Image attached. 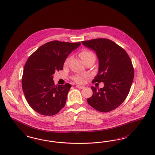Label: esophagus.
Instances as JSON below:
<instances>
[{
  "instance_id": "esophagus-1",
  "label": "esophagus",
  "mask_w": 155,
  "mask_h": 155,
  "mask_svg": "<svg viewBox=\"0 0 155 155\" xmlns=\"http://www.w3.org/2000/svg\"><path fill=\"white\" fill-rule=\"evenodd\" d=\"M76 88H79V89H84V86H81V85H76Z\"/></svg>"
}]
</instances>
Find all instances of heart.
Wrapping results in <instances>:
<instances>
[{
	"instance_id": "1",
	"label": "heart",
	"mask_w": 155,
	"mask_h": 155,
	"mask_svg": "<svg viewBox=\"0 0 155 155\" xmlns=\"http://www.w3.org/2000/svg\"><path fill=\"white\" fill-rule=\"evenodd\" d=\"M80 57L81 59L83 60V61L86 63L87 62H89L91 61H95L96 60V57L94 54L92 52H91L90 51H87V50H83L80 53ZM69 60V58H67L65 60V64H67L68 63V61ZM74 80L75 81H76L77 83H81L83 82V78L80 76H76L74 78Z\"/></svg>"
}]
</instances>
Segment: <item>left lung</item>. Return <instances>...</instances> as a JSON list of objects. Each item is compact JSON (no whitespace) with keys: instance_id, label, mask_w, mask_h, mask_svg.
I'll return each mask as SVG.
<instances>
[{"instance_id":"1","label":"left lung","mask_w":155,"mask_h":155,"mask_svg":"<svg viewBox=\"0 0 155 155\" xmlns=\"http://www.w3.org/2000/svg\"><path fill=\"white\" fill-rule=\"evenodd\" d=\"M93 50L99 60L98 74L92 82H103L104 87H91L92 96L87 102L95 110L107 112L115 110L125 100L134 77L131 60L125 50L106 39L81 41Z\"/></svg>"}]
</instances>
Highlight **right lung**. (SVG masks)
<instances>
[{
	"mask_svg": "<svg viewBox=\"0 0 155 155\" xmlns=\"http://www.w3.org/2000/svg\"><path fill=\"white\" fill-rule=\"evenodd\" d=\"M80 45L52 41L41 45L27 61L22 88L28 104L40 115H55L65 105L71 85H55L53 75L63 70L68 55Z\"/></svg>",
	"mask_w": 155,
	"mask_h": 155,
	"instance_id": "obj_1",
	"label": "right lung"
}]
</instances>
